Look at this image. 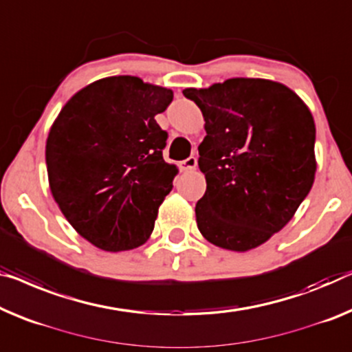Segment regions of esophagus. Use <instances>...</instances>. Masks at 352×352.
<instances>
[{"label":"esophagus","instance_id":"34e87169","mask_svg":"<svg viewBox=\"0 0 352 352\" xmlns=\"http://www.w3.org/2000/svg\"><path fill=\"white\" fill-rule=\"evenodd\" d=\"M196 166H197V160L194 158V156H190V158H186L185 161L180 162L182 170H192V169H196Z\"/></svg>","mask_w":352,"mask_h":352}]
</instances>
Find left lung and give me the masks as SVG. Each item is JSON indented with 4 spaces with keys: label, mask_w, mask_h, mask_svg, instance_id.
I'll list each match as a JSON object with an SVG mask.
<instances>
[{
    "label": "left lung",
    "mask_w": 352,
    "mask_h": 352,
    "mask_svg": "<svg viewBox=\"0 0 352 352\" xmlns=\"http://www.w3.org/2000/svg\"><path fill=\"white\" fill-rule=\"evenodd\" d=\"M183 94L202 110L207 131L199 145L207 191L196 204L197 228L219 248H256L289 223L311 190V112L265 78H229Z\"/></svg>",
    "instance_id": "8db88e82"
}]
</instances>
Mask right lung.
Wrapping results in <instances>:
<instances>
[{
    "mask_svg": "<svg viewBox=\"0 0 352 352\" xmlns=\"http://www.w3.org/2000/svg\"><path fill=\"white\" fill-rule=\"evenodd\" d=\"M174 93L117 76L93 82L61 109L45 145L50 191L71 226L104 251L138 248L153 232L177 167L162 158L155 115Z\"/></svg>",
    "mask_w": 352,
    "mask_h": 352,
    "instance_id": "1",
    "label": "right lung"
}]
</instances>
